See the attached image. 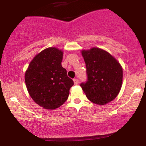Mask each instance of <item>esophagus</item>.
<instances>
[{"label":"esophagus","mask_w":146,"mask_h":146,"mask_svg":"<svg viewBox=\"0 0 146 146\" xmlns=\"http://www.w3.org/2000/svg\"><path fill=\"white\" fill-rule=\"evenodd\" d=\"M73 82H74V84H78V83H79V80H78V78H75V79H73Z\"/></svg>","instance_id":"esophagus-1"}]
</instances>
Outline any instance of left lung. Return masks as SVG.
<instances>
[{"instance_id": "obj_1", "label": "left lung", "mask_w": 146, "mask_h": 146, "mask_svg": "<svg viewBox=\"0 0 146 146\" xmlns=\"http://www.w3.org/2000/svg\"><path fill=\"white\" fill-rule=\"evenodd\" d=\"M87 80L80 86L93 103L104 105L117 96L121 90L123 69L114 57L104 50H83Z\"/></svg>"}]
</instances>
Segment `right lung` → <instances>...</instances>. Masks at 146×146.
Listing matches in <instances>:
<instances>
[{
  "mask_svg": "<svg viewBox=\"0 0 146 146\" xmlns=\"http://www.w3.org/2000/svg\"><path fill=\"white\" fill-rule=\"evenodd\" d=\"M63 52L55 47L42 51L30 62L25 75L30 96L37 104L53 110L66 101L74 84L62 66Z\"/></svg>",
  "mask_w": 146,
  "mask_h": 146,
  "instance_id": "add662e5",
  "label": "right lung"
}]
</instances>
